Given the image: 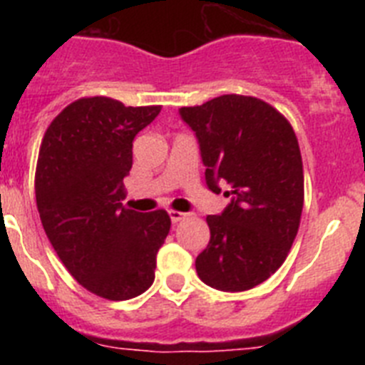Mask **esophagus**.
Masks as SVG:
<instances>
[{"mask_svg": "<svg viewBox=\"0 0 365 365\" xmlns=\"http://www.w3.org/2000/svg\"><path fill=\"white\" fill-rule=\"evenodd\" d=\"M168 214H170V219H172V222H179V221H182V219L186 217V214H185V212L170 210V212H168Z\"/></svg>", "mask_w": 365, "mask_h": 365, "instance_id": "esophagus-1", "label": "esophagus"}]
</instances>
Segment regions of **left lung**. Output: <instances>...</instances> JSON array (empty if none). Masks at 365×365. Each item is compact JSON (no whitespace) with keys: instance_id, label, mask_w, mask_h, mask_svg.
Instances as JSON below:
<instances>
[{"instance_id":"8db88e82","label":"left lung","mask_w":365,"mask_h":365,"mask_svg":"<svg viewBox=\"0 0 365 365\" xmlns=\"http://www.w3.org/2000/svg\"><path fill=\"white\" fill-rule=\"evenodd\" d=\"M179 115L197 137L208 188L232 186L227 208L206 217L210 243L195 259L197 276L217 291H248L283 265L298 234V138L278 109L254 96L222 95Z\"/></svg>"}]
</instances>
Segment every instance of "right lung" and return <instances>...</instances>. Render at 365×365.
Masks as SVG:
<instances>
[{"instance_id":"right-lung-1","label":"right lung","mask_w":365,"mask_h":365,"mask_svg":"<svg viewBox=\"0 0 365 365\" xmlns=\"http://www.w3.org/2000/svg\"><path fill=\"white\" fill-rule=\"evenodd\" d=\"M159 113L160 106L80 98L41 140L34 180L41 225L71 276L100 298L120 302L148 291L172 227L166 210L143 214L120 202L133 138Z\"/></svg>"}]
</instances>
